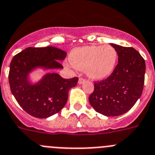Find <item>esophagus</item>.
<instances>
[{"instance_id": "obj_1", "label": "esophagus", "mask_w": 155, "mask_h": 155, "mask_svg": "<svg viewBox=\"0 0 155 155\" xmlns=\"http://www.w3.org/2000/svg\"><path fill=\"white\" fill-rule=\"evenodd\" d=\"M85 82H86V79H83V78H79V82H78V83H79V84H83V83H85Z\"/></svg>"}]
</instances>
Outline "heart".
Listing matches in <instances>:
<instances>
[{
    "label": "heart",
    "mask_w": 155,
    "mask_h": 155,
    "mask_svg": "<svg viewBox=\"0 0 155 155\" xmlns=\"http://www.w3.org/2000/svg\"><path fill=\"white\" fill-rule=\"evenodd\" d=\"M72 65L85 71L88 76L100 80L108 77L116 67L117 52L110 45H90L72 49L69 55Z\"/></svg>",
    "instance_id": "1"
}]
</instances>
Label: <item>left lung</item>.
Segmentation results:
<instances>
[{
  "label": "left lung",
  "instance_id": "left-lung-1",
  "mask_svg": "<svg viewBox=\"0 0 155 155\" xmlns=\"http://www.w3.org/2000/svg\"><path fill=\"white\" fill-rule=\"evenodd\" d=\"M110 45L117 52L118 64L108 78L94 83L89 101L97 112L117 117L130 110L141 96L146 65L132 47Z\"/></svg>",
  "mask_w": 155,
  "mask_h": 155
}]
</instances>
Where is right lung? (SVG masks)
<instances>
[{"mask_svg":"<svg viewBox=\"0 0 155 155\" xmlns=\"http://www.w3.org/2000/svg\"><path fill=\"white\" fill-rule=\"evenodd\" d=\"M66 55L65 51L55 47H29L12 58L8 75L11 91L19 105L31 116L49 117L66 104L69 90L77 84V77L65 79L58 73L49 72L36 83L29 80V74L38 68L62 69L60 61Z\"/></svg>","mask_w":155,"mask_h":155,"instance_id":"obj_1","label":"right lung"}]
</instances>
